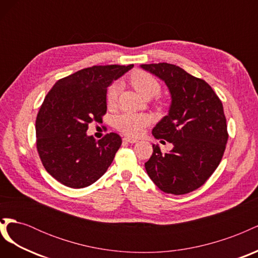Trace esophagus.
Instances as JSON below:
<instances>
[{
    "label": "esophagus",
    "mask_w": 258,
    "mask_h": 258,
    "mask_svg": "<svg viewBox=\"0 0 258 258\" xmlns=\"http://www.w3.org/2000/svg\"><path fill=\"white\" fill-rule=\"evenodd\" d=\"M122 140L124 142H128V143H137L138 142L137 139H132V138H123Z\"/></svg>",
    "instance_id": "esophagus-1"
}]
</instances>
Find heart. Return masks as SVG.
<instances>
[{
    "label": "heart",
    "instance_id": "b5f03b06",
    "mask_svg": "<svg viewBox=\"0 0 258 258\" xmlns=\"http://www.w3.org/2000/svg\"><path fill=\"white\" fill-rule=\"evenodd\" d=\"M131 85L143 98H153L157 96L161 90L160 84L155 77L143 71H137L130 77ZM120 90L119 84L112 85L106 95V102L113 105L117 101ZM151 122V117L146 114H121L115 117L114 124L121 134L130 137H138L142 134L143 129Z\"/></svg>",
    "mask_w": 258,
    "mask_h": 258
}]
</instances>
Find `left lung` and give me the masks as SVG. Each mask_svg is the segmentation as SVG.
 I'll use <instances>...</instances> for the list:
<instances>
[{"instance_id": "8db88e82", "label": "left lung", "mask_w": 258, "mask_h": 258, "mask_svg": "<svg viewBox=\"0 0 258 258\" xmlns=\"http://www.w3.org/2000/svg\"><path fill=\"white\" fill-rule=\"evenodd\" d=\"M166 83L171 93L169 114L156 124L153 136L173 145L161 153L153 145L145 162L148 176L162 191L184 195L204 185L220 165L228 140L222 101L204 80L170 63L142 64Z\"/></svg>"}]
</instances>
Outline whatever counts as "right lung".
<instances>
[{"label": "right lung", "mask_w": 258, "mask_h": 258, "mask_svg": "<svg viewBox=\"0 0 258 258\" xmlns=\"http://www.w3.org/2000/svg\"><path fill=\"white\" fill-rule=\"evenodd\" d=\"M134 68L93 66L59 80L36 116V148L46 171L71 188H84L102 176L121 145L111 132L101 140L87 136L88 124L106 113V90Z\"/></svg>", "instance_id": "add662e5"}]
</instances>
